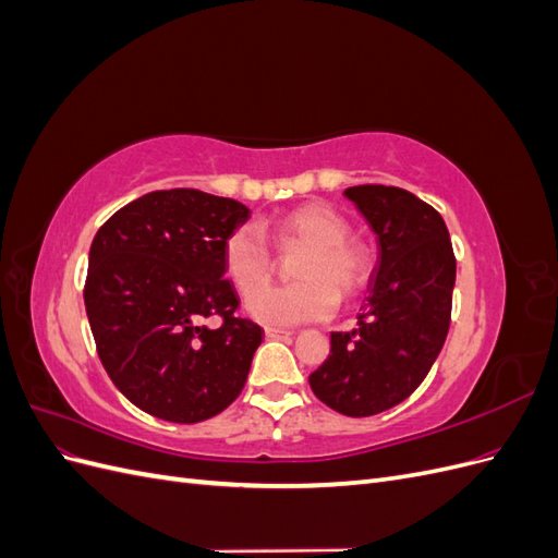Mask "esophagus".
Wrapping results in <instances>:
<instances>
[{
  "mask_svg": "<svg viewBox=\"0 0 558 558\" xmlns=\"http://www.w3.org/2000/svg\"><path fill=\"white\" fill-rule=\"evenodd\" d=\"M289 335H291L289 330H281V328H272V326L265 328L267 340H281V337H289Z\"/></svg>",
  "mask_w": 558,
  "mask_h": 558,
  "instance_id": "34e87169",
  "label": "esophagus"
}]
</instances>
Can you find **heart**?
<instances>
[{
  "mask_svg": "<svg viewBox=\"0 0 558 558\" xmlns=\"http://www.w3.org/2000/svg\"><path fill=\"white\" fill-rule=\"evenodd\" d=\"M349 223L328 205H305L275 221V234L281 242L305 244L293 267L298 281L286 286H260L272 269L265 232L244 223L234 228L223 242V269L234 289L246 300V312L267 326L314 324L332 316L337 293L356 295L369 275L365 251L349 240Z\"/></svg>",
  "mask_w": 558,
  "mask_h": 558,
  "instance_id": "1",
  "label": "heart"
}]
</instances>
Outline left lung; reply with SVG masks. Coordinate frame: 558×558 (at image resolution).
<instances>
[{"mask_svg":"<svg viewBox=\"0 0 558 558\" xmlns=\"http://www.w3.org/2000/svg\"><path fill=\"white\" fill-rule=\"evenodd\" d=\"M344 195L377 234V265L359 326L330 332L310 386L335 412L373 416L410 398L442 351L456 258L442 216L410 191L353 185Z\"/></svg>","mask_w":558,"mask_h":558,"instance_id":"8db88e82","label":"left lung"}]
</instances>
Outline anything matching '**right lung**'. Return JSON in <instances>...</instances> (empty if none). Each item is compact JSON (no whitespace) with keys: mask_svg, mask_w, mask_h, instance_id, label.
<instances>
[{"mask_svg":"<svg viewBox=\"0 0 558 558\" xmlns=\"http://www.w3.org/2000/svg\"><path fill=\"white\" fill-rule=\"evenodd\" d=\"M248 216L238 199L172 189L130 202L97 230L86 314L107 375L146 414L197 424L242 393L263 330L234 316L223 242ZM214 313L222 328L202 327Z\"/></svg>","mask_w":558,"mask_h":558,"instance_id":"add662e5","label":"right lung"}]
</instances>
